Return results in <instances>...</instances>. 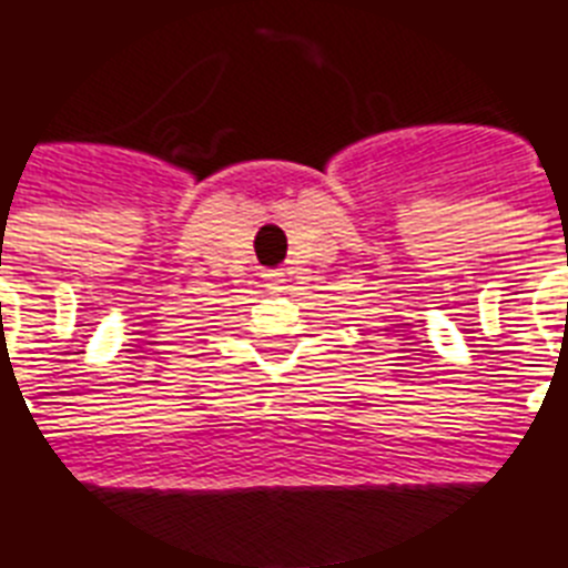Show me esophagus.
Returning a JSON list of instances; mask_svg holds the SVG:
<instances>
[{"instance_id":"34e87169","label":"esophagus","mask_w":568,"mask_h":568,"mask_svg":"<svg viewBox=\"0 0 568 568\" xmlns=\"http://www.w3.org/2000/svg\"><path fill=\"white\" fill-rule=\"evenodd\" d=\"M262 280H265L267 292H283L285 288L283 271H265V274H262Z\"/></svg>"}]
</instances>
